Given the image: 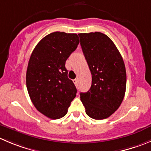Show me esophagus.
<instances>
[{
    "instance_id": "obj_1",
    "label": "esophagus",
    "mask_w": 151,
    "mask_h": 151,
    "mask_svg": "<svg viewBox=\"0 0 151 151\" xmlns=\"http://www.w3.org/2000/svg\"><path fill=\"white\" fill-rule=\"evenodd\" d=\"M73 82H74V85H75L76 86H78V80H77V79H75V80H73Z\"/></svg>"
}]
</instances>
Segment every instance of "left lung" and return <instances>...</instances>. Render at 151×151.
<instances>
[{
	"mask_svg": "<svg viewBox=\"0 0 151 151\" xmlns=\"http://www.w3.org/2000/svg\"><path fill=\"white\" fill-rule=\"evenodd\" d=\"M92 75L89 91L80 93L86 114L94 119L109 117L119 108L126 89L123 59L115 44L101 32L78 34Z\"/></svg>",
	"mask_w": 151,
	"mask_h": 151,
	"instance_id": "8db88e82",
	"label": "left lung"
}]
</instances>
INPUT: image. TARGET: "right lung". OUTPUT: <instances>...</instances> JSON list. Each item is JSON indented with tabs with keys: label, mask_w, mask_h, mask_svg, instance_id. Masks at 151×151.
<instances>
[{
	"label": "right lung",
	"mask_w": 151,
	"mask_h": 151,
	"mask_svg": "<svg viewBox=\"0 0 151 151\" xmlns=\"http://www.w3.org/2000/svg\"><path fill=\"white\" fill-rule=\"evenodd\" d=\"M77 34L55 32L44 37L31 55L26 87L35 108L50 119L62 118L77 93L68 78L65 61L77 49Z\"/></svg>",
	"instance_id": "add662e5"
}]
</instances>
